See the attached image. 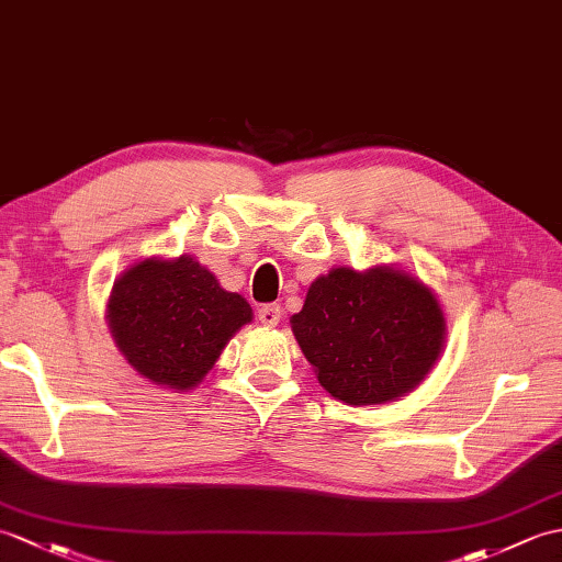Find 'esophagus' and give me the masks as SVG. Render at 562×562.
<instances>
[{"label":"esophagus","instance_id":"esophagus-1","mask_svg":"<svg viewBox=\"0 0 562 562\" xmlns=\"http://www.w3.org/2000/svg\"><path fill=\"white\" fill-rule=\"evenodd\" d=\"M282 318V311L278 304H268V306H260L258 308V321L266 325V328H276Z\"/></svg>","mask_w":562,"mask_h":562}]
</instances>
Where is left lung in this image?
Returning a JSON list of instances; mask_svg holds the SVG:
<instances>
[{"mask_svg": "<svg viewBox=\"0 0 562 562\" xmlns=\"http://www.w3.org/2000/svg\"><path fill=\"white\" fill-rule=\"evenodd\" d=\"M290 323L318 383L355 407L412 393L448 333L436 294L390 266L333 268L311 282Z\"/></svg>", "mask_w": 562, "mask_h": 562, "instance_id": "left-lung-1", "label": "left lung"}]
</instances>
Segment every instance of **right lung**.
Listing matches in <instances>:
<instances>
[{"instance_id": "1", "label": "right lung", "mask_w": 562, "mask_h": 562, "mask_svg": "<svg viewBox=\"0 0 562 562\" xmlns=\"http://www.w3.org/2000/svg\"><path fill=\"white\" fill-rule=\"evenodd\" d=\"M254 313L191 256L146 258L124 270L108 302V325L134 371L155 385L193 390Z\"/></svg>"}]
</instances>
